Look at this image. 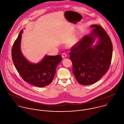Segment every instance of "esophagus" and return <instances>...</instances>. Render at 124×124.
Returning <instances> with one entry per match:
<instances>
[{
	"mask_svg": "<svg viewBox=\"0 0 124 124\" xmlns=\"http://www.w3.org/2000/svg\"><path fill=\"white\" fill-rule=\"evenodd\" d=\"M62 57L63 58H65L67 57V54L65 53H62Z\"/></svg>",
	"mask_w": 124,
	"mask_h": 124,
	"instance_id": "1",
	"label": "esophagus"
}]
</instances>
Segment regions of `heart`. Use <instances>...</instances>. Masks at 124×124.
<instances>
[{
	"label": "heart",
	"instance_id": "obj_1",
	"mask_svg": "<svg viewBox=\"0 0 124 124\" xmlns=\"http://www.w3.org/2000/svg\"><path fill=\"white\" fill-rule=\"evenodd\" d=\"M77 37H72L69 41V42L68 43V46L69 47H71L73 46H74L76 44V43L77 42Z\"/></svg>",
	"mask_w": 124,
	"mask_h": 124
}]
</instances>
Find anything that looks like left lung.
Segmentation results:
<instances>
[{
	"mask_svg": "<svg viewBox=\"0 0 124 124\" xmlns=\"http://www.w3.org/2000/svg\"><path fill=\"white\" fill-rule=\"evenodd\" d=\"M90 27L93 28L91 33L73 46L70 54L73 73L78 82L84 85L101 79L109 69L113 54L112 43L104 29L96 24Z\"/></svg>",
	"mask_w": 124,
	"mask_h": 124,
	"instance_id": "left-lung-1",
	"label": "left lung"
}]
</instances>
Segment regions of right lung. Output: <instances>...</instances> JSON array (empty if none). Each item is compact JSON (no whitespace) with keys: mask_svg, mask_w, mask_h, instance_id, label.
<instances>
[{"mask_svg":"<svg viewBox=\"0 0 124 124\" xmlns=\"http://www.w3.org/2000/svg\"><path fill=\"white\" fill-rule=\"evenodd\" d=\"M22 30L14 42L11 50L12 59L17 70L27 83L37 86L44 87L53 80L56 67L62 58L60 55H45L38 63L30 62L23 55L21 49Z\"/></svg>","mask_w":124,"mask_h":124,"instance_id":"1","label":"right lung"}]
</instances>
